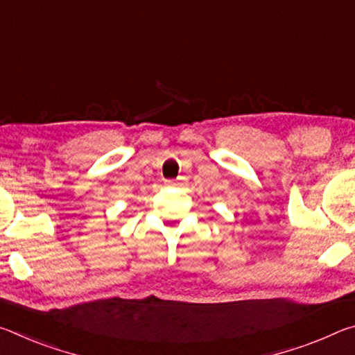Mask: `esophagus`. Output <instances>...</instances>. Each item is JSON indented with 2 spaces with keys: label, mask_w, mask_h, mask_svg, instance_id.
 Returning a JSON list of instances; mask_svg holds the SVG:
<instances>
[{
  "label": "esophagus",
  "mask_w": 355,
  "mask_h": 355,
  "mask_svg": "<svg viewBox=\"0 0 355 355\" xmlns=\"http://www.w3.org/2000/svg\"><path fill=\"white\" fill-rule=\"evenodd\" d=\"M166 184H167V186H177V184H180V183L175 182V180H166Z\"/></svg>",
  "instance_id": "1"
}]
</instances>
